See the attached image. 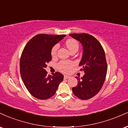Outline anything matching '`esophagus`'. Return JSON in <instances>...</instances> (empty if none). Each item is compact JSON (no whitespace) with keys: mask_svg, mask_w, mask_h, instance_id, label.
I'll list each match as a JSON object with an SVG mask.
<instances>
[{"mask_svg":"<svg viewBox=\"0 0 128 128\" xmlns=\"http://www.w3.org/2000/svg\"><path fill=\"white\" fill-rule=\"evenodd\" d=\"M70 78V76H67V75H64V79H68V78Z\"/></svg>","mask_w":128,"mask_h":128,"instance_id":"34e87169","label":"esophagus"}]
</instances>
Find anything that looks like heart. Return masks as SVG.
Masks as SVG:
<instances>
[{"mask_svg":"<svg viewBox=\"0 0 128 128\" xmlns=\"http://www.w3.org/2000/svg\"><path fill=\"white\" fill-rule=\"evenodd\" d=\"M66 44L70 51L72 49H73V48H78L79 46L78 42L74 40H68L66 42ZM58 48H59L58 44H56L53 47L52 50H51V55H52V56H55L56 55ZM73 66H74V63L72 62V61H61L57 64V68L61 72L68 73L69 72H70Z\"/></svg>","mask_w":128,"mask_h":128,"instance_id":"1","label":"heart"}]
</instances>
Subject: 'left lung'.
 <instances>
[{
	"mask_svg": "<svg viewBox=\"0 0 128 128\" xmlns=\"http://www.w3.org/2000/svg\"><path fill=\"white\" fill-rule=\"evenodd\" d=\"M83 46V55L79 66L85 74L78 79V85L72 88L76 97L87 100L96 95L102 88L107 73L105 51L96 38L86 33L70 34Z\"/></svg>",
	"mask_w": 128,
	"mask_h": 128,
	"instance_id": "1",
	"label": "left lung"
}]
</instances>
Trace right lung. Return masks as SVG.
I'll use <instances>...</instances> for the list:
<instances>
[{
  "instance_id": "right-lung-1",
  "label": "right lung",
  "mask_w": 128,
  "mask_h": 128,
  "mask_svg": "<svg viewBox=\"0 0 128 128\" xmlns=\"http://www.w3.org/2000/svg\"><path fill=\"white\" fill-rule=\"evenodd\" d=\"M66 35L38 34L28 42L22 52L20 71L28 92L36 99H49L55 94L64 76L59 72L48 75L45 68L52 60L53 46Z\"/></svg>"
}]
</instances>
